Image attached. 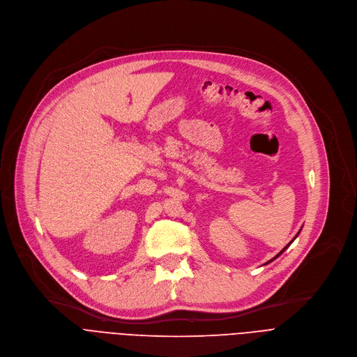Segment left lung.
<instances>
[{"label": "left lung", "instance_id": "8db88e82", "mask_svg": "<svg viewBox=\"0 0 357 357\" xmlns=\"http://www.w3.org/2000/svg\"><path fill=\"white\" fill-rule=\"evenodd\" d=\"M297 235H298V234H297ZM297 235H296V236H297ZM296 236H294V240H296ZM289 245H290V244H289ZM289 245H287V247H289ZM287 247H286V248H287ZM286 248H284V250H286ZM284 250H282V251H281L278 255H281V254L284 252ZM278 255H277V257H278ZM277 257H274V258H277ZM274 258H273V259H274ZM273 259H271V261H273ZM268 263H270V261H268Z\"/></svg>", "mask_w": 357, "mask_h": 357}]
</instances>
